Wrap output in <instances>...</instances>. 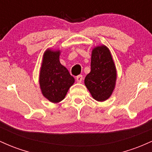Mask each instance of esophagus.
I'll return each mask as SVG.
<instances>
[{"instance_id": "1", "label": "esophagus", "mask_w": 152, "mask_h": 152, "mask_svg": "<svg viewBox=\"0 0 152 152\" xmlns=\"http://www.w3.org/2000/svg\"><path fill=\"white\" fill-rule=\"evenodd\" d=\"M76 80L78 83H81L83 81V76H82V75H78V76H76Z\"/></svg>"}]
</instances>
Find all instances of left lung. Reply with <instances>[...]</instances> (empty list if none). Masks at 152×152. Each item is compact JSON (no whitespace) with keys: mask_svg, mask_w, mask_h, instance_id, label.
Here are the masks:
<instances>
[{"mask_svg":"<svg viewBox=\"0 0 152 152\" xmlns=\"http://www.w3.org/2000/svg\"><path fill=\"white\" fill-rule=\"evenodd\" d=\"M116 69L109 48L104 45L92 50L91 71L84 80L92 97L104 102L111 96L116 85Z\"/></svg>","mask_w":152,"mask_h":152,"instance_id":"left-lung-1","label":"left lung"}]
</instances>
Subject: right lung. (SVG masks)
Returning <instances> with one entry per match:
<instances>
[{
  "mask_svg": "<svg viewBox=\"0 0 152 152\" xmlns=\"http://www.w3.org/2000/svg\"><path fill=\"white\" fill-rule=\"evenodd\" d=\"M61 51L48 48L43 56L39 76V84L45 98L52 103H58L65 98L74 78L59 61Z\"/></svg>",
  "mask_w": 152,
  "mask_h": 152,
  "instance_id": "1",
  "label": "right lung"
}]
</instances>
